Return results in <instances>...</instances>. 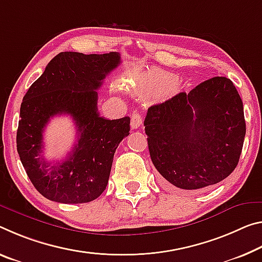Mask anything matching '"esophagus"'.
Returning a JSON list of instances; mask_svg holds the SVG:
<instances>
[{
	"mask_svg": "<svg viewBox=\"0 0 262 262\" xmlns=\"http://www.w3.org/2000/svg\"><path fill=\"white\" fill-rule=\"evenodd\" d=\"M143 122V116L140 113H133L132 114V119H130V126L133 129H136L139 128L141 124Z\"/></svg>",
	"mask_w": 262,
	"mask_h": 262,
	"instance_id": "34e87169",
	"label": "esophagus"
}]
</instances>
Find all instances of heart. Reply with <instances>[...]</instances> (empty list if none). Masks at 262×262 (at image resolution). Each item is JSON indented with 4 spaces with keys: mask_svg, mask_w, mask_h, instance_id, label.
I'll return each mask as SVG.
<instances>
[{
    "mask_svg": "<svg viewBox=\"0 0 262 262\" xmlns=\"http://www.w3.org/2000/svg\"><path fill=\"white\" fill-rule=\"evenodd\" d=\"M176 79L172 74L160 69H150L138 79V89L141 93L155 95L172 91L176 87Z\"/></svg>",
    "mask_w": 262,
    "mask_h": 262,
    "instance_id": "heart-1",
    "label": "heart"
}]
</instances>
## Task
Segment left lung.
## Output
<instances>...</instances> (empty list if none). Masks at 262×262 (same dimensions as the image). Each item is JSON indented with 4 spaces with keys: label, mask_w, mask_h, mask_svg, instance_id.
I'll return each mask as SVG.
<instances>
[{
    "label": "left lung",
    "mask_w": 262,
    "mask_h": 262,
    "mask_svg": "<svg viewBox=\"0 0 262 262\" xmlns=\"http://www.w3.org/2000/svg\"><path fill=\"white\" fill-rule=\"evenodd\" d=\"M144 129L165 185L211 188L238 165L246 134L242 98L230 79L213 77L149 107Z\"/></svg>",
    "instance_id": "obj_1"
}]
</instances>
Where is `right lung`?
<instances>
[{"instance_id": "add662e5", "label": "right lung", "mask_w": 262, "mask_h": 262, "mask_svg": "<svg viewBox=\"0 0 262 262\" xmlns=\"http://www.w3.org/2000/svg\"><path fill=\"white\" fill-rule=\"evenodd\" d=\"M120 63L118 52H60L23 97L17 151L31 183L50 201L80 204L105 191L114 152L129 135L130 119L100 116L97 90ZM61 114L74 119L78 138L67 160L52 165L42 156V133L49 119Z\"/></svg>"}]
</instances>
